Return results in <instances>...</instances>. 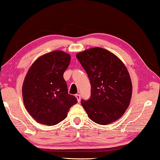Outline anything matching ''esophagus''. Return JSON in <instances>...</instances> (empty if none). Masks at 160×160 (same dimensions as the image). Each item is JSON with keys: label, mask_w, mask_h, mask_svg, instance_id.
Here are the masks:
<instances>
[{"label": "esophagus", "mask_w": 160, "mask_h": 160, "mask_svg": "<svg viewBox=\"0 0 160 160\" xmlns=\"http://www.w3.org/2000/svg\"><path fill=\"white\" fill-rule=\"evenodd\" d=\"M75 97H76V98H77L78 102H80V99H81V97H80V94H76V95H75Z\"/></svg>", "instance_id": "obj_1"}]
</instances>
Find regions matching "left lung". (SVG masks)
I'll use <instances>...</instances> for the list:
<instances>
[{"label":"left lung","mask_w":160,"mask_h":160,"mask_svg":"<svg viewBox=\"0 0 160 160\" xmlns=\"http://www.w3.org/2000/svg\"><path fill=\"white\" fill-rule=\"evenodd\" d=\"M76 57L86 71L91 95L81 104L91 120L105 125L121 118L130 105L132 85L124 63L108 50L93 48Z\"/></svg>","instance_id":"8db88e82"}]
</instances>
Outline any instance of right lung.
<instances>
[{"mask_svg":"<svg viewBox=\"0 0 160 160\" xmlns=\"http://www.w3.org/2000/svg\"><path fill=\"white\" fill-rule=\"evenodd\" d=\"M70 55L60 50L42 55L30 68L22 84L25 107L35 120L55 125L65 120L70 108L78 102L68 94L63 73L69 66Z\"/></svg>","mask_w":160,"mask_h":160,"instance_id":"right-lung-1","label":"right lung"}]
</instances>
